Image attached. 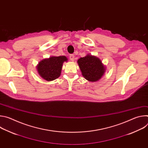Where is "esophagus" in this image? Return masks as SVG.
<instances>
[{"label": "esophagus", "mask_w": 148, "mask_h": 148, "mask_svg": "<svg viewBox=\"0 0 148 148\" xmlns=\"http://www.w3.org/2000/svg\"><path fill=\"white\" fill-rule=\"evenodd\" d=\"M70 59L71 61H74V54H70Z\"/></svg>", "instance_id": "esophagus-1"}]
</instances>
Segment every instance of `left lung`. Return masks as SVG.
<instances>
[{
  "label": "left lung",
  "instance_id": "left-lung-1",
  "mask_svg": "<svg viewBox=\"0 0 148 148\" xmlns=\"http://www.w3.org/2000/svg\"><path fill=\"white\" fill-rule=\"evenodd\" d=\"M78 64L82 75L90 81L99 80L105 73V67L99 58L91 55L81 57L78 60Z\"/></svg>",
  "mask_w": 148,
  "mask_h": 148
}]
</instances>
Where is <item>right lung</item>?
Here are the masks:
<instances>
[{
	"instance_id": "right-lung-1",
	"label": "right lung",
	"mask_w": 148,
	"mask_h": 148,
	"mask_svg": "<svg viewBox=\"0 0 148 148\" xmlns=\"http://www.w3.org/2000/svg\"><path fill=\"white\" fill-rule=\"evenodd\" d=\"M66 56L51 57L41 61L37 66L39 75L46 81H53L60 77L62 63L67 61Z\"/></svg>"
}]
</instances>
